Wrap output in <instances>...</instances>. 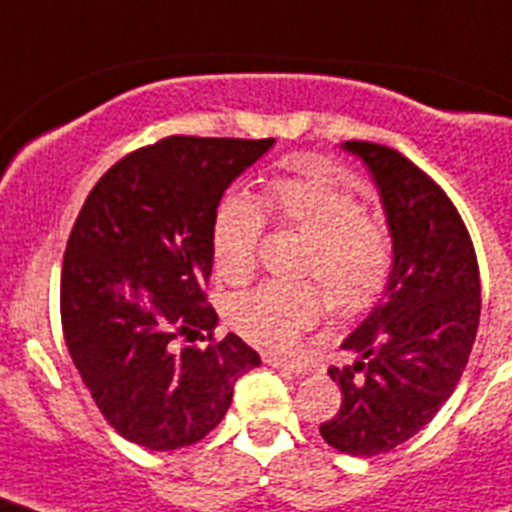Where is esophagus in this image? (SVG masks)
<instances>
[{
  "instance_id": "esophagus-1",
  "label": "esophagus",
  "mask_w": 512,
  "mask_h": 512,
  "mask_svg": "<svg viewBox=\"0 0 512 512\" xmlns=\"http://www.w3.org/2000/svg\"><path fill=\"white\" fill-rule=\"evenodd\" d=\"M266 364L274 366V369H282V372L295 374V377H302V374L310 372V366L300 364V361H289V359H279V356H266Z\"/></svg>"
}]
</instances>
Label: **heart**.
Here are the masks:
<instances>
[{
	"label": "heart",
	"mask_w": 512,
	"mask_h": 512,
	"mask_svg": "<svg viewBox=\"0 0 512 512\" xmlns=\"http://www.w3.org/2000/svg\"><path fill=\"white\" fill-rule=\"evenodd\" d=\"M264 212L282 228L305 235L300 274L323 284L333 310L359 315L384 295L392 271L390 230L379 217L366 215L359 194L323 161H310L297 174L274 176L261 205L243 189L223 194L210 228L212 261L220 277L241 282L256 269ZM323 307V295L312 284L269 282L235 297L228 318L246 341L287 348L320 318Z\"/></svg>",
	"instance_id": "1"
}]
</instances>
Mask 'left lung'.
I'll use <instances>...</instances> for the list:
<instances>
[{"instance_id":"1","label":"left lung","mask_w":512,"mask_h":512,"mask_svg":"<svg viewBox=\"0 0 512 512\" xmlns=\"http://www.w3.org/2000/svg\"><path fill=\"white\" fill-rule=\"evenodd\" d=\"M366 164L392 235L382 300L341 343L351 366H330L341 410L320 425L333 449L377 456L413 438L459 384L479 325V266L467 225L431 176L379 143L346 140Z\"/></svg>"}]
</instances>
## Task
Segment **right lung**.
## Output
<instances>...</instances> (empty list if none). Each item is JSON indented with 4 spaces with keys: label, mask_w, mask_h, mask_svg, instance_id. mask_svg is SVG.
I'll return each instance as SVG.
<instances>
[{
    "label": "right lung",
    "mask_w": 512,
    "mask_h": 512,
    "mask_svg": "<svg viewBox=\"0 0 512 512\" xmlns=\"http://www.w3.org/2000/svg\"><path fill=\"white\" fill-rule=\"evenodd\" d=\"M274 138L171 135L120 158L76 217L61 269V325L104 420L151 451L192 446L261 356L228 333L207 348L179 336L215 328L207 305L210 228L223 192Z\"/></svg>",
    "instance_id": "right-lung-1"
}]
</instances>
